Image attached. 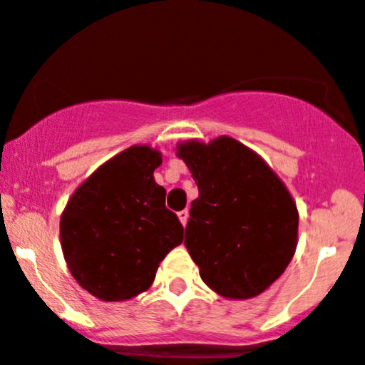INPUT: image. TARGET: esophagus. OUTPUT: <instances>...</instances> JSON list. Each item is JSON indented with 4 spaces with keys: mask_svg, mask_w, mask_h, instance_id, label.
<instances>
[{
    "mask_svg": "<svg viewBox=\"0 0 365 365\" xmlns=\"http://www.w3.org/2000/svg\"><path fill=\"white\" fill-rule=\"evenodd\" d=\"M178 219H180V222H182L183 226L187 225V221H189V210H182V212H178Z\"/></svg>",
    "mask_w": 365,
    "mask_h": 365,
    "instance_id": "34e87169",
    "label": "esophagus"
}]
</instances>
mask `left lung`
Here are the masks:
<instances>
[{"instance_id": "1", "label": "left lung", "mask_w": 365, "mask_h": 365, "mask_svg": "<svg viewBox=\"0 0 365 365\" xmlns=\"http://www.w3.org/2000/svg\"><path fill=\"white\" fill-rule=\"evenodd\" d=\"M200 196L185 247L217 294L247 299L280 277L298 244V208L267 164L232 137L180 144Z\"/></svg>"}]
</instances>
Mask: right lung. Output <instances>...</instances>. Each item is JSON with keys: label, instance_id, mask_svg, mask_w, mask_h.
<instances>
[{"label": "right lung", "instance_id": "right-lung-1", "mask_svg": "<svg viewBox=\"0 0 365 365\" xmlns=\"http://www.w3.org/2000/svg\"><path fill=\"white\" fill-rule=\"evenodd\" d=\"M160 153L132 146L76 189L60 219L74 280L103 302H123L153 284L158 264L182 244L183 226L153 178Z\"/></svg>", "mask_w": 365, "mask_h": 365}]
</instances>
